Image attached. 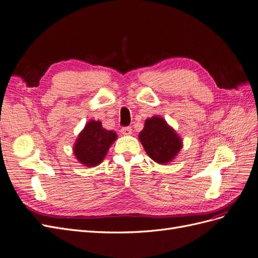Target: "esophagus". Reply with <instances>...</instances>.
Listing matches in <instances>:
<instances>
[{
  "label": "esophagus",
  "mask_w": 258,
  "mask_h": 258,
  "mask_svg": "<svg viewBox=\"0 0 258 258\" xmlns=\"http://www.w3.org/2000/svg\"><path fill=\"white\" fill-rule=\"evenodd\" d=\"M120 132L123 136H130V135H132V128L131 127H122Z\"/></svg>",
  "instance_id": "obj_1"
}]
</instances>
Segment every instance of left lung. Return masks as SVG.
Masks as SVG:
<instances>
[{
    "instance_id": "obj_1",
    "label": "left lung",
    "mask_w": 258,
    "mask_h": 258,
    "mask_svg": "<svg viewBox=\"0 0 258 258\" xmlns=\"http://www.w3.org/2000/svg\"><path fill=\"white\" fill-rule=\"evenodd\" d=\"M139 139L148 157L160 165L172 161L183 147L181 137L162 117L157 115L145 120Z\"/></svg>"
}]
</instances>
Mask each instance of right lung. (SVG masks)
Wrapping results in <instances>:
<instances>
[{
	"mask_svg": "<svg viewBox=\"0 0 258 258\" xmlns=\"http://www.w3.org/2000/svg\"><path fill=\"white\" fill-rule=\"evenodd\" d=\"M116 139L115 131L106 130L100 120L91 119L85 124L73 145L75 158L85 167H96L103 161Z\"/></svg>",
	"mask_w": 258,
	"mask_h": 258,
	"instance_id": "1",
	"label": "right lung"
}]
</instances>
